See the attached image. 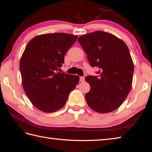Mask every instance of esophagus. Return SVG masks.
<instances>
[{
    "instance_id": "obj_1",
    "label": "esophagus",
    "mask_w": 152,
    "mask_h": 152,
    "mask_svg": "<svg viewBox=\"0 0 152 152\" xmlns=\"http://www.w3.org/2000/svg\"><path fill=\"white\" fill-rule=\"evenodd\" d=\"M85 80L84 77H80V82H84Z\"/></svg>"
}]
</instances>
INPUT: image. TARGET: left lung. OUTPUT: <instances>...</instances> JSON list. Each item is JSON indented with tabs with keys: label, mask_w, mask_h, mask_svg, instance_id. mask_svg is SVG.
Wrapping results in <instances>:
<instances>
[{
	"label": "left lung",
	"mask_w": 152,
	"mask_h": 152,
	"mask_svg": "<svg viewBox=\"0 0 152 152\" xmlns=\"http://www.w3.org/2000/svg\"><path fill=\"white\" fill-rule=\"evenodd\" d=\"M79 42L98 76L85 78L91 86L85 95L89 107L106 113L123 103L132 87L134 65L125 42L112 34L96 31L80 36Z\"/></svg>",
	"instance_id": "8db88e82"
}]
</instances>
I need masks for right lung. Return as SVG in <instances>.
Wrapping results in <instances>:
<instances>
[{
  "instance_id": "1",
  "label": "right lung",
  "mask_w": 152,
  "mask_h": 152,
  "mask_svg": "<svg viewBox=\"0 0 152 152\" xmlns=\"http://www.w3.org/2000/svg\"><path fill=\"white\" fill-rule=\"evenodd\" d=\"M77 35L65 33L36 36L27 44L20 63L22 84L31 103L51 113L65 106L79 77L58 72Z\"/></svg>"
}]
</instances>
